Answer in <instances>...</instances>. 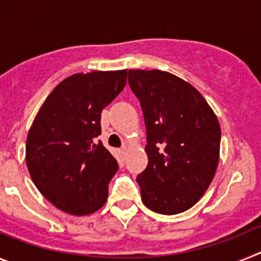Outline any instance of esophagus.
<instances>
[{
    "instance_id": "34e87169",
    "label": "esophagus",
    "mask_w": 261,
    "mask_h": 261,
    "mask_svg": "<svg viewBox=\"0 0 261 261\" xmlns=\"http://www.w3.org/2000/svg\"><path fill=\"white\" fill-rule=\"evenodd\" d=\"M126 150H128V147L123 146V147H121V149H120V154H121V155L124 156L126 154Z\"/></svg>"
}]
</instances>
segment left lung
Here are the masks:
<instances>
[{
  "label": "left lung",
  "mask_w": 261,
  "mask_h": 261,
  "mask_svg": "<svg viewBox=\"0 0 261 261\" xmlns=\"http://www.w3.org/2000/svg\"><path fill=\"white\" fill-rule=\"evenodd\" d=\"M146 125L147 167L137 176L150 211L177 214L204 196L220 161L221 126L191 84L168 71L129 70Z\"/></svg>",
  "instance_id": "left-lung-1"
}]
</instances>
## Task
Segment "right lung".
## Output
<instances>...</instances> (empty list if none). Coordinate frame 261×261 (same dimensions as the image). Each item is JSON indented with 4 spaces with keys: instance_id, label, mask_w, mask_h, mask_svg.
<instances>
[{
    "instance_id": "1",
    "label": "right lung",
    "mask_w": 261,
    "mask_h": 261,
    "mask_svg": "<svg viewBox=\"0 0 261 261\" xmlns=\"http://www.w3.org/2000/svg\"><path fill=\"white\" fill-rule=\"evenodd\" d=\"M126 69L77 73L41 105L27 135L26 165L40 193L57 209L86 216L100 209L119 165L98 141L100 115L126 84Z\"/></svg>"
}]
</instances>
